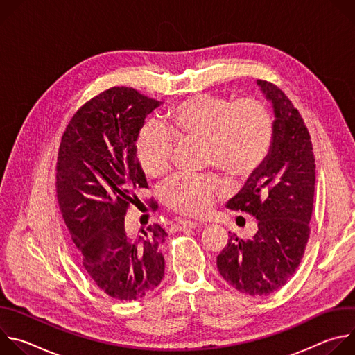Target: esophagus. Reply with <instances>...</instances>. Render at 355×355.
Masks as SVG:
<instances>
[{"mask_svg":"<svg viewBox=\"0 0 355 355\" xmlns=\"http://www.w3.org/2000/svg\"><path fill=\"white\" fill-rule=\"evenodd\" d=\"M199 223L198 222H191V220H177L173 225L174 230H184V229H195L198 227Z\"/></svg>","mask_w":355,"mask_h":355,"instance_id":"1","label":"esophagus"}]
</instances>
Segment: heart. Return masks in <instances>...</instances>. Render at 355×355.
<instances>
[{
  "label": "heart",
  "mask_w": 355,
  "mask_h": 355,
  "mask_svg": "<svg viewBox=\"0 0 355 355\" xmlns=\"http://www.w3.org/2000/svg\"><path fill=\"white\" fill-rule=\"evenodd\" d=\"M146 123L136 139V159L150 178L163 177L178 140L204 141L207 164L236 178L256 173L267 160L274 140V119L256 98L232 103L225 96L199 94L174 107L164 122ZM220 181L215 175H178L162 188L164 204L175 212L199 216L212 205Z\"/></svg>",
  "instance_id": "obj_1"
}]
</instances>
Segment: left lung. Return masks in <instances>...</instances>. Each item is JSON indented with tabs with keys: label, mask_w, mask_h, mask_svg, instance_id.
Segmentation results:
<instances>
[{
	"label": "left lung",
	"mask_w": 355,
	"mask_h": 355,
	"mask_svg": "<svg viewBox=\"0 0 355 355\" xmlns=\"http://www.w3.org/2000/svg\"><path fill=\"white\" fill-rule=\"evenodd\" d=\"M257 84L274 107L271 151L226 207L254 216L259 230L248 240L232 234L216 264L239 292L266 296L286 284L305 252L316 166L311 135L297 110L272 83Z\"/></svg>",
	"instance_id": "8db88e82"
}]
</instances>
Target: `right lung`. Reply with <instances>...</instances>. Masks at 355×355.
<instances>
[{"mask_svg": "<svg viewBox=\"0 0 355 355\" xmlns=\"http://www.w3.org/2000/svg\"><path fill=\"white\" fill-rule=\"evenodd\" d=\"M160 104L132 87H112L73 115L59 147L56 195L64 223L84 270L118 300L143 297L164 277L166 230L150 225L136 237L125 230L136 191L147 188L136 139ZM150 207L157 209L153 200Z\"/></svg>", "mask_w": 355, "mask_h": 355, "instance_id": "1", "label": "right lung"}]
</instances>
